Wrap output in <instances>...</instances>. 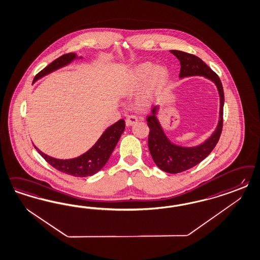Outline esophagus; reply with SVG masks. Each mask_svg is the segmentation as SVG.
I'll return each instance as SVG.
<instances>
[{"label": "esophagus", "instance_id": "esophagus-1", "mask_svg": "<svg viewBox=\"0 0 260 260\" xmlns=\"http://www.w3.org/2000/svg\"><path fill=\"white\" fill-rule=\"evenodd\" d=\"M138 117L137 116H134V115H131V116H129V117H127L126 118V125L127 126H132L135 123H137L138 122Z\"/></svg>", "mask_w": 260, "mask_h": 260}]
</instances>
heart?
Listing matches in <instances>:
<instances>
[{
  "mask_svg": "<svg viewBox=\"0 0 260 260\" xmlns=\"http://www.w3.org/2000/svg\"><path fill=\"white\" fill-rule=\"evenodd\" d=\"M169 77L170 73L166 66H156L153 62L145 61L129 71L124 85V92L132 93L146 82L145 90L141 98L142 102H146L166 87Z\"/></svg>",
  "mask_w": 260,
  "mask_h": 260,
  "instance_id": "heart-1",
  "label": "heart"
}]
</instances>
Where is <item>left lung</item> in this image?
Instances as JSON below:
<instances>
[{
    "label": "left lung",
    "mask_w": 260,
    "mask_h": 260,
    "mask_svg": "<svg viewBox=\"0 0 260 260\" xmlns=\"http://www.w3.org/2000/svg\"><path fill=\"white\" fill-rule=\"evenodd\" d=\"M170 52L180 61V78L188 76H204L215 84L220 98L219 118L214 132L204 143L191 147L172 143L165 133V130L157 117L159 105L152 109V114L146 119L150 130L148 136V148L152 159L162 171L176 174L198 165L210 155V152L217 144L223 127V107L225 100L220 78L201 58L181 50H170Z\"/></svg>",
    "instance_id": "1"
}]
</instances>
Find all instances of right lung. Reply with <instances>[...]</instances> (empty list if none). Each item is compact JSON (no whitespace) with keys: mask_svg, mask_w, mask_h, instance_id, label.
I'll return each instance as SVG.
<instances>
[{"mask_svg":"<svg viewBox=\"0 0 260 260\" xmlns=\"http://www.w3.org/2000/svg\"><path fill=\"white\" fill-rule=\"evenodd\" d=\"M81 58L83 57L77 56V54L74 52L60 56L59 58L55 59L53 62H51L50 65L43 69L38 75H36L32 84L44 76H48L50 73L71 64L76 59ZM124 129L125 121L123 119H119L113 125L109 126L102 133L101 138L89 150L73 159H56L43 153L42 151L39 150L35 145L34 147L51 167L56 168L59 171L72 176H92L96 172H99L106 165Z\"/></svg>","mask_w":260,"mask_h":260,"instance_id":"add662e5","label":"right lung"}]
</instances>
